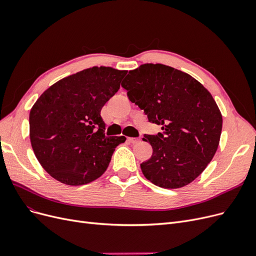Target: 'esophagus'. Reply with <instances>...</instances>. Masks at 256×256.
<instances>
[{
	"label": "esophagus",
	"instance_id": "1",
	"mask_svg": "<svg viewBox=\"0 0 256 256\" xmlns=\"http://www.w3.org/2000/svg\"><path fill=\"white\" fill-rule=\"evenodd\" d=\"M128 141H130V143H132V144H136V143H138V142L140 141V138H132V137H130V138H128Z\"/></svg>",
	"mask_w": 256,
	"mask_h": 256
}]
</instances>
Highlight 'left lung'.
I'll use <instances>...</instances> for the list:
<instances>
[{
	"mask_svg": "<svg viewBox=\"0 0 256 256\" xmlns=\"http://www.w3.org/2000/svg\"><path fill=\"white\" fill-rule=\"evenodd\" d=\"M121 86L148 121L162 126L158 135H144L152 148L140 164L144 176L170 190L192 183L220 143L223 118L212 95L190 74L162 64H141Z\"/></svg>",
	"mask_w": 256,
	"mask_h": 256,
	"instance_id": "obj_1",
	"label": "left lung"
}]
</instances>
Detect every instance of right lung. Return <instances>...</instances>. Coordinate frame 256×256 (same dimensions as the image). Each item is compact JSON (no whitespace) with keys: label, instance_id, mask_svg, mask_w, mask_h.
Returning <instances> with one entry per match:
<instances>
[{"label":"right lung","instance_id":"obj_1","mask_svg":"<svg viewBox=\"0 0 256 256\" xmlns=\"http://www.w3.org/2000/svg\"><path fill=\"white\" fill-rule=\"evenodd\" d=\"M126 71L93 66L52 84L33 104L30 142L38 162L66 185L98 179L126 138L106 137L100 110L119 90Z\"/></svg>","mask_w":256,"mask_h":256}]
</instances>
